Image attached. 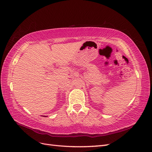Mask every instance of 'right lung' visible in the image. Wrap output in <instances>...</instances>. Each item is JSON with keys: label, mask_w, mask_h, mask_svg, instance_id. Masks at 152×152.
<instances>
[{"label": "right lung", "mask_w": 152, "mask_h": 152, "mask_svg": "<svg viewBox=\"0 0 152 152\" xmlns=\"http://www.w3.org/2000/svg\"><path fill=\"white\" fill-rule=\"evenodd\" d=\"M44 117H46V116H44Z\"/></svg>", "instance_id": "1"}]
</instances>
